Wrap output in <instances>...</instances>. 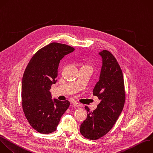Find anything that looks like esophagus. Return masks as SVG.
<instances>
[{"label":"esophagus","mask_w":153,"mask_h":153,"mask_svg":"<svg viewBox=\"0 0 153 153\" xmlns=\"http://www.w3.org/2000/svg\"><path fill=\"white\" fill-rule=\"evenodd\" d=\"M73 105H74L75 106H76V107L81 106H82L81 104H80V103H78V102H74L73 103Z\"/></svg>","instance_id":"1"}]
</instances>
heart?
I'll use <instances>...</instances> for the list:
<instances>
[{
  "mask_svg": "<svg viewBox=\"0 0 153 153\" xmlns=\"http://www.w3.org/2000/svg\"><path fill=\"white\" fill-rule=\"evenodd\" d=\"M82 67H90V68H91V67H90V66L87 65H85V66H82Z\"/></svg>",
  "mask_w": 153,
  "mask_h": 153,
  "instance_id": "1",
  "label": "heart"
}]
</instances>
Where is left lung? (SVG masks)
Returning <instances> with one entry per match:
<instances>
[{
  "mask_svg": "<svg viewBox=\"0 0 153 153\" xmlns=\"http://www.w3.org/2000/svg\"><path fill=\"white\" fill-rule=\"evenodd\" d=\"M99 54L102 66L93 93L101 101L93 111L85 106L87 118L80 127L81 134L90 140L98 139L109 132L123 111L126 99L123 75L116 59L108 50Z\"/></svg>",
  "mask_w": 153,
  "mask_h": 153,
  "instance_id": "1",
  "label": "left lung"
}]
</instances>
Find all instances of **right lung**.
Listing matches in <instances>:
<instances>
[{
  "label": "right lung",
  "mask_w": 153,
  "mask_h": 153,
  "mask_svg": "<svg viewBox=\"0 0 153 153\" xmlns=\"http://www.w3.org/2000/svg\"><path fill=\"white\" fill-rule=\"evenodd\" d=\"M74 50L66 44L52 42L33 55L25 71L22 88L23 109L30 126L40 133L55 131L70 105L68 100H53L50 89L57 81L60 61Z\"/></svg>",
  "instance_id": "1"
}]
</instances>
